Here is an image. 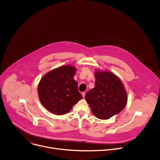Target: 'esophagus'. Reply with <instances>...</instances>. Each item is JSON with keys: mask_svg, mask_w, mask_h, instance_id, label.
Here are the masks:
<instances>
[{"mask_svg": "<svg viewBox=\"0 0 160 160\" xmlns=\"http://www.w3.org/2000/svg\"><path fill=\"white\" fill-rule=\"evenodd\" d=\"M82 95L83 96V97H84L85 95H86V92H82Z\"/></svg>", "mask_w": 160, "mask_h": 160, "instance_id": "1", "label": "esophagus"}]
</instances>
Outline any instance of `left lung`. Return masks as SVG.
<instances>
[{
  "label": "left lung",
  "mask_w": 160,
  "mask_h": 160,
  "mask_svg": "<svg viewBox=\"0 0 160 160\" xmlns=\"http://www.w3.org/2000/svg\"><path fill=\"white\" fill-rule=\"evenodd\" d=\"M94 88L85 96L97 118L108 120L126 106L127 95L120 79L111 72L96 70Z\"/></svg>",
  "instance_id": "left-lung-1"
}]
</instances>
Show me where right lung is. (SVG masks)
Wrapping results in <instances>:
<instances>
[{
  "label": "right lung",
  "mask_w": 160,
  "mask_h": 160,
  "mask_svg": "<svg viewBox=\"0 0 160 160\" xmlns=\"http://www.w3.org/2000/svg\"><path fill=\"white\" fill-rule=\"evenodd\" d=\"M76 68L63 66L47 72L38 86L40 102L49 112L58 115L66 114L83 98L74 80Z\"/></svg>",
  "instance_id": "obj_1"
}]
</instances>
